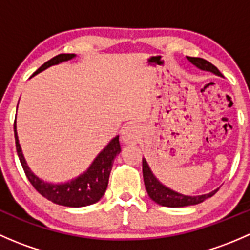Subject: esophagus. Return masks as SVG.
<instances>
[{"label":"esophagus","instance_id":"obj_1","mask_svg":"<svg viewBox=\"0 0 250 250\" xmlns=\"http://www.w3.org/2000/svg\"><path fill=\"white\" fill-rule=\"evenodd\" d=\"M139 127L135 125H128L127 127H125V129L122 130V140L125 141V144L137 143V141L139 140Z\"/></svg>","mask_w":250,"mask_h":250}]
</instances>
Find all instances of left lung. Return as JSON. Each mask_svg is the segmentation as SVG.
<instances>
[{"label":"left lung","mask_w":250,"mask_h":250,"mask_svg":"<svg viewBox=\"0 0 250 250\" xmlns=\"http://www.w3.org/2000/svg\"><path fill=\"white\" fill-rule=\"evenodd\" d=\"M188 62H192L193 65H196L198 69L206 70V71H210L213 72V74L221 76V72L216 69V66H214L211 62H207L206 59H202V58H192V57H188ZM143 176H144V183H145L146 191H147L151 200L155 201L156 203L161 204V206L172 207V208L198 204L203 202V201L207 200V198L215 195L216 191H218L215 190L213 191V192L207 193V195H201V196H184L181 195V193L175 192V191L166 188L165 185H162V184L155 178V175H153L152 172H151L150 167H148L145 158H143Z\"/></svg>","instance_id":"1"}]
</instances>
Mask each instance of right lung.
Masks as SVG:
<instances>
[{
  "label": "right lung",
  "instance_id": "right-lung-1",
  "mask_svg": "<svg viewBox=\"0 0 250 250\" xmlns=\"http://www.w3.org/2000/svg\"><path fill=\"white\" fill-rule=\"evenodd\" d=\"M74 57L75 54L57 55V57L52 58L47 62H44L40 69L35 71L34 75L43 71L47 67L52 66V65H57L59 62L72 59ZM14 137H16L18 157H19L20 163H21L25 175L29 179L35 190L41 193L43 197H46L48 201L65 207H85L98 202L104 196L107 184H109V176L111 169H112L113 160L121 151L118 135L113 138L109 143V145L98 155V157L95 158L92 166L88 168L87 172L83 173L82 175L74 179V180L69 181V183L57 184V185L48 184L46 181L39 179L27 167L24 156H22L21 148H20L19 140H18L16 121H14Z\"/></svg>",
  "mask_w": 250,
  "mask_h": 250
}]
</instances>
